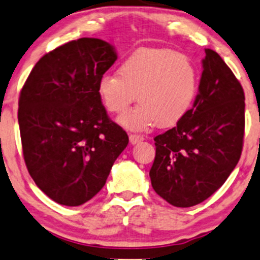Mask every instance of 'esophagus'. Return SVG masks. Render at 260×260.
Segmentation results:
<instances>
[{
  "label": "esophagus",
  "mask_w": 260,
  "mask_h": 260,
  "mask_svg": "<svg viewBox=\"0 0 260 260\" xmlns=\"http://www.w3.org/2000/svg\"><path fill=\"white\" fill-rule=\"evenodd\" d=\"M143 136H141V135H137V133H131L129 135V142L132 144H137V143H139V142L141 141H143Z\"/></svg>",
  "instance_id": "34e87169"
}]
</instances>
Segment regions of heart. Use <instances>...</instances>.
Segmentation results:
<instances>
[{
    "label": "heart",
    "instance_id": "1",
    "mask_svg": "<svg viewBox=\"0 0 260 260\" xmlns=\"http://www.w3.org/2000/svg\"><path fill=\"white\" fill-rule=\"evenodd\" d=\"M118 74H104L99 79L98 93L110 113L128 129H147L176 125L195 104L200 88V73L187 56L172 49H139L125 58Z\"/></svg>",
    "mask_w": 260,
    "mask_h": 260
}]
</instances>
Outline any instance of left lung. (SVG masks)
<instances>
[{
  "mask_svg": "<svg viewBox=\"0 0 260 260\" xmlns=\"http://www.w3.org/2000/svg\"><path fill=\"white\" fill-rule=\"evenodd\" d=\"M193 107L154 138V191L170 205L191 207L217 191L233 172L244 139V91L216 51L205 49Z\"/></svg>",
  "mask_w": 260,
  "mask_h": 260,
  "instance_id": "8db88e82",
  "label": "left lung"
}]
</instances>
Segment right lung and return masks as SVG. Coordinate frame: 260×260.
<instances>
[{
  "mask_svg": "<svg viewBox=\"0 0 260 260\" xmlns=\"http://www.w3.org/2000/svg\"><path fill=\"white\" fill-rule=\"evenodd\" d=\"M116 59L112 45L101 39L68 42L39 59L19 93L25 167L37 186L60 205L92 199L128 144L98 93L99 79Z\"/></svg>",
  "mask_w": 260,
  "mask_h": 260,
  "instance_id": "1",
  "label": "right lung"
}]
</instances>
